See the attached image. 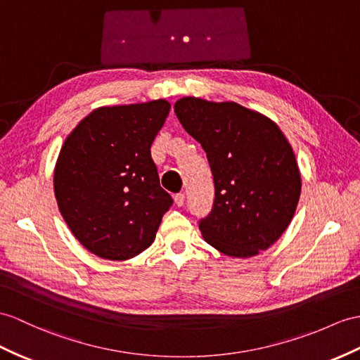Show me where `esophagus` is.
I'll use <instances>...</instances> for the list:
<instances>
[{
  "label": "esophagus",
  "instance_id": "obj_1",
  "mask_svg": "<svg viewBox=\"0 0 360 360\" xmlns=\"http://www.w3.org/2000/svg\"><path fill=\"white\" fill-rule=\"evenodd\" d=\"M174 201H175V205H177L179 207H181L183 205H185V194H175L174 195Z\"/></svg>",
  "mask_w": 360,
  "mask_h": 360
}]
</instances>
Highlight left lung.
Segmentation results:
<instances>
[{"label": "left lung", "instance_id": "8db88e82", "mask_svg": "<svg viewBox=\"0 0 360 360\" xmlns=\"http://www.w3.org/2000/svg\"><path fill=\"white\" fill-rule=\"evenodd\" d=\"M174 111L214 177V206L198 226L205 241L233 258L267 250L290 224L302 185L283 131L236 102L181 98Z\"/></svg>", "mask_w": 360, "mask_h": 360}]
</instances>
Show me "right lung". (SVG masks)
<instances>
[{"label": "right lung", "instance_id": "right-lung-1", "mask_svg": "<svg viewBox=\"0 0 360 360\" xmlns=\"http://www.w3.org/2000/svg\"><path fill=\"white\" fill-rule=\"evenodd\" d=\"M171 110L165 99L93 110L65 139L53 188L59 212L82 246L110 261L148 249L171 195L151 145Z\"/></svg>", "mask_w": 360, "mask_h": 360}]
</instances>
